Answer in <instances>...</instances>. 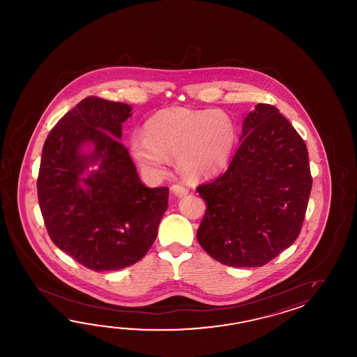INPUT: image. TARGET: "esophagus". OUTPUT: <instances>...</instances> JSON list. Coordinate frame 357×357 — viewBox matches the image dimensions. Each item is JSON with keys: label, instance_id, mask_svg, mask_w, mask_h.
Here are the masks:
<instances>
[{"label": "esophagus", "instance_id": "1", "mask_svg": "<svg viewBox=\"0 0 357 357\" xmlns=\"http://www.w3.org/2000/svg\"><path fill=\"white\" fill-rule=\"evenodd\" d=\"M172 192L175 194L176 197H185V195H188V192H189V189L188 188H185L183 185L181 183H175V185H172Z\"/></svg>", "mask_w": 357, "mask_h": 357}]
</instances>
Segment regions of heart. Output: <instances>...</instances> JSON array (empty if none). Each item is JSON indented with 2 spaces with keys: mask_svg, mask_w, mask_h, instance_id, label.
I'll return each mask as SVG.
<instances>
[{
  "mask_svg": "<svg viewBox=\"0 0 357 357\" xmlns=\"http://www.w3.org/2000/svg\"><path fill=\"white\" fill-rule=\"evenodd\" d=\"M235 142V123L223 111L167 108L146 121L144 137H132L131 149L151 174H163L168 157H177L185 175L202 178L226 165Z\"/></svg>",
  "mask_w": 357,
  "mask_h": 357,
  "instance_id": "heart-1",
  "label": "heart"
}]
</instances>
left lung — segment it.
Returning <instances> with one entry per match:
<instances>
[{"label":"left lung","mask_w":357,"mask_h":357,"mask_svg":"<svg viewBox=\"0 0 357 357\" xmlns=\"http://www.w3.org/2000/svg\"><path fill=\"white\" fill-rule=\"evenodd\" d=\"M311 185L303 137L278 108L259 103L226 172L197 186L206 203L197 243L225 266H266L300 235Z\"/></svg>","instance_id":"1"}]
</instances>
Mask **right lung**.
<instances>
[{
  "label": "right lung",
  "mask_w": 357,
  "mask_h": 357,
  "mask_svg": "<svg viewBox=\"0 0 357 357\" xmlns=\"http://www.w3.org/2000/svg\"><path fill=\"white\" fill-rule=\"evenodd\" d=\"M131 109L83 99L56 123L42 151L37 191L47 232L59 249L96 272L144 258L167 211L168 188L144 186L120 142ZM88 144L92 151L85 153ZM91 164L99 169L84 178Z\"/></svg>",
  "instance_id": "add662e5"
}]
</instances>
